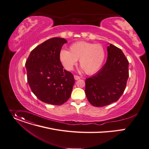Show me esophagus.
Instances as JSON below:
<instances>
[{"label": "esophagus", "instance_id": "esophagus-1", "mask_svg": "<svg viewBox=\"0 0 149 149\" xmlns=\"http://www.w3.org/2000/svg\"><path fill=\"white\" fill-rule=\"evenodd\" d=\"M80 78V77H79V76H78V75H74V79H75V80H78V79H79Z\"/></svg>", "mask_w": 149, "mask_h": 149}]
</instances>
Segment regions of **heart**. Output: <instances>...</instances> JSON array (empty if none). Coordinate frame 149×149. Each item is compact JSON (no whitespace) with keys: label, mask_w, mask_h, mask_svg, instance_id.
<instances>
[{"label":"heart","mask_w":149,"mask_h":149,"mask_svg":"<svg viewBox=\"0 0 149 149\" xmlns=\"http://www.w3.org/2000/svg\"><path fill=\"white\" fill-rule=\"evenodd\" d=\"M105 58V52L99 44L78 42L72 44L70 51L62 50L59 58L67 70L71 71L79 60L80 66L87 74L96 72L102 66Z\"/></svg>","instance_id":"obj_1"}]
</instances>
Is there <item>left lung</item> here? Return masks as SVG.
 Wrapping results in <instances>:
<instances>
[{"instance_id":"8db88e82","label":"left lung","mask_w":149,"mask_h":149,"mask_svg":"<svg viewBox=\"0 0 149 149\" xmlns=\"http://www.w3.org/2000/svg\"><path fill=\"white\" fill-rule=\"evenodd\" d=\"M108 45L106 63L95 75L86 79V97L95 107L116 102L123 94L129 77V63L124 53L113 45Z\"/></svg>"}]
</instances>
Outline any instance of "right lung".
Instances as JSON below:
<instances>
[{
	"label": "right lung",
	"mask_w": 149,
	"mask_h": 149,
	"mask_svg": "<svg viewBox=\"0 0 149 149\" xmlns=\"http://www.w3.org/2000/svg\"><path fill=\"white\" fill-rule=\"evenodd\" d=\"M66 40L50 38L35 47L26 61L29 84L36 97L53 105H61L71 96L74 75L63 70L59 53Z\"/></svg>",
	"instance_id": "obj_1"
}]
</instances>
